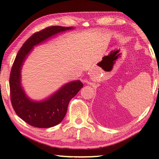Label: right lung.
I'll use <instances>...</instances> for the list:
<instances>
[{
  "mask_svg": "<svg viewBox=\"0 0 159 159\" xmlns=\"http://www.w3.org/2000/svg\"><path fill=\"white\" fill-rule=\"evenodd\" d=\"M72 29V26H52L36 32L18 51L12 64L10 76V100L12 107L19 117L34 127L45 128L59 124L65 116L70 100L79 93L83 85L80 80L70 82L46 100L31 101L21 87V66L34 45L56 34Z\"/></svg>",
  "mask_w": 159,
  "mask_h": 159,
  "instance_id": "obj_1",
  "label": "right lung"
}]
</instances>
